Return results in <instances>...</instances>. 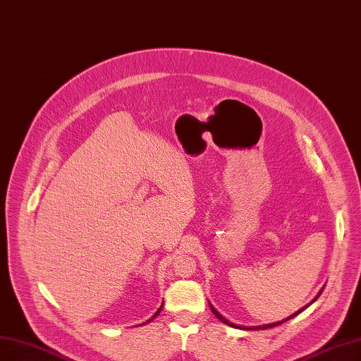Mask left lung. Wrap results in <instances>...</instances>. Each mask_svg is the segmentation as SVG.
I'll return each instance as SVG.
<instances>
[{
  "mask_svg": "<svg viewBox=\"0 0 361 361\" xmlns=\"http://www.w3.org/2000/svg\"><path fill=\"white\" fill-rule=\"evenodd\" d=\"M320 293H322V292H320ZM320 293H319V295H317V296L314 298V301H316V300H317V298L320 296ZM314 301H312V302H314ZM308 305H310V304H308ZM308 305H305V307H304V308H301L300 311H296V312H293V314H292V316H289V317H288V319H285V320H281V322H277V323H271V324H264V326H255V327H240V326H236V324H233V323L227 322V320H226V319H224V317H223L221 314H219V312H218V311H216V310H215L214 307H211V310H212V312H214V314L216 316V319H219V320H221L223 323H226L227 326H231V327H239V329H247V331H262V329H270V327H276V326H279V324H281V323H285V322H288V320L293 319L295 316H298V314H300V312H301V311H304V310H305V308H307Z\"/></svg>",
  "mask_w": 361,
  "mask_h": 361,
  "instance_id": "1",
  "label": "left lung"
}]
</instances>
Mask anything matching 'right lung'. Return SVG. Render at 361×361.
I'll list each match as a JSON object with an SVG mask.
<instances>
[{"label": "right lung", "mask_w": 361, "mask_h": 361, "mask_svg": "<svg viewBox=\"0 0 361 361\" xmlns=\"http://www.w3.org/2000/svg\"><path fill=\"white\" fill-rule=\"evenodd\" d=\"M159 312H161V308H159V310H158V311H156V314H154V316H153V317H152V319H154V317H156V316H158V314H159ZM152 319H150V320H149V322H152ZM149 322H146V323H149ZM146 323H143V324H146Z\"/></svg>", "instance_id": "obj_1"}]
</instances>
